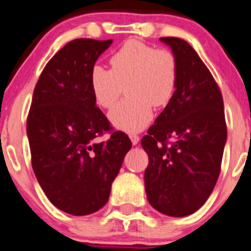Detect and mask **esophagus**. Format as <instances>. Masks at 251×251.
Listing matches in <instances>:
<instances>
[{"label":"esophagus","instance_id":"esophagus-1","mask_svg":"<svg viewBox=\"0 0 251 251\" xmlns=\"http://www.w3.org/2000/svg\"><path fill=\"white\" fill-rule=\"evenodd\" d=\"M128 136H130V139H131V142H132L133 145H136L137 142L140 141V137L137 136L136 133H130V135H128Z\"/></svg>","mask_w":251,"mask_h":251}]
</instances>
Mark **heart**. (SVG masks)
<instances>
[{
    "label": "heart",
    "mask_w": 251,
    "mask_h": 251,
    "mask_svg": "<svg viewBox=\"0 0 251 251\" xmlns=\"http://www.w3.org/2000/svg\"><path fill=\"white\" fill-rule=\"evenodd\" d=\"M109 63L110 70L101 65L91 68L94 100L102 109H110L125 88L127 99L110 111V121L127 132L142 130L151 121L152 106L163 107L172 99L178 79L177 58L170 49L130 39Z\"/></svg>",
    "instance_id": "obj_1"
}]
</instances>
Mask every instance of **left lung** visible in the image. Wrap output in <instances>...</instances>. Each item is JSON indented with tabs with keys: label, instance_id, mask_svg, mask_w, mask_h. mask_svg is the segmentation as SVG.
<instances>
[{
	"label": "left lung",
	"instance_id": "1",
	"mask_svg": "<svg viewBox=\"0 0 251 251\" xmlns=\"http://www.w3.org/2000/svg\"><path fill=\"white\" fill-rule=\"evenodd\" d=\"M178 64L172 99L147 130L145 188L150 204L171 217L200 209L221 173L226 123L223 97L212 73L184 39L162 37Z\"/></svg>",
	"mask_w": 251,
	"mask_h": 251
}]
</instances>
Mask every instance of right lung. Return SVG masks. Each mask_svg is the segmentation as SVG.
Instances as JSON below:
<instances>
[{
  "label": "right lung",
  "mask_w": 251,
  "mask_h": 251,
  "mask_svg": "<svg viewBox=\"0 0 251 251\" xmlns=\"http://www.w3.org/2000/svg\"><path fill=\"white\" fill-rule=\"evenodd\" d=\"M111 43L79 38L65 44L44 67L27 116L34 175L48 200L73 215L106 204L132 146L125 132L114 131L91 93V68ZM105 133L108 141L99 142Z\"/></svg>",
  "instance_id": "1"
}]
</instances>
